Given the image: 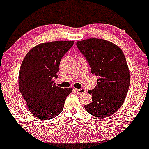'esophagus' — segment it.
Masks as SVG:
<instances>
[{
	"label": "esophagus",
	"mask_w": 149,
	"mask_h": 149,
	"mask_svg": "<svg viewBox=\"0 0 149 149\" xmlns=\"http://www.w3.org/2000/svg\"><path fill=\"white\" fill-rule=\"evenodd\" d=\"M74 91L76 92L78 95H81V94L85 93V92H86V90H85V89L84 88H80V89H75Z\"/></svg>",
	"instance_id": "1"
}]
</instances>
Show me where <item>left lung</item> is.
Instances as JSON below:
<instances>
[{"mask_svg": "<svg viewBox=\"0 0 149 149\" xmlns=\"http://www.w3.org/2000/svg\"><path fill=\"white\" fill-rule=\"evenodd\" d=\"M91 69L99 76L95 89L88 90L90 104L85 109L91 115L106 118L122 107L130 82V73L123 52L113 42L99 38H89L76 42Z\"/></svg>", "mask_w": 149, "mask_h": 149, "instance_id": "obj_1", "label": "left lung"}]
</instances>
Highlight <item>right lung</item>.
<instances>
[{"mask_svg": "<svg viewBox=\"0 0 149 149\" xmlns=\"http://www.w3.org/2000/svg\"><path fill=\"white\" fill-rule=\"evenodd\" d=\"M74 41H53L33 47L22 61L19 73V89L29 111L37 118H55L64 109L72 88L56 86L59 64Z\"/></svg>", "mask_w": 149, "mask_h": 149, "instance_id": "right-lung-1", "label": "right lung"}]
</instances>
